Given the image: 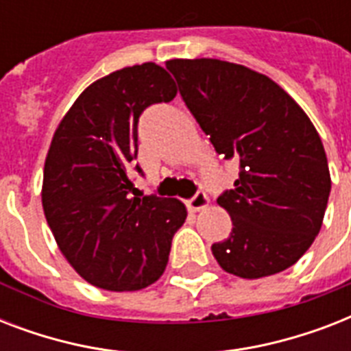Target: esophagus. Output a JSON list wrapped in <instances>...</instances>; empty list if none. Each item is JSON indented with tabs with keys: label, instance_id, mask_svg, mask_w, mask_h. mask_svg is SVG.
Returning <instances> with one entry per match:
<instances>
[{
	"label": "esophagus",
	"instance_id": "obj_1",
	"mask_svg": "<svg viewBox=\"0 0 351 351\" xmlns=\"http://www.w3.org/2000/svg\"><path fill=\"white\" fill-rule=\"evenodd\" d=\"M208 206H209V198L204 191H198L197 195L191 198V200H187V209H189V211H193V213L202 211V209H206Z\"/></svg>",
	"mask_w": 351,
	"mask_h": 351
}]
</instances>
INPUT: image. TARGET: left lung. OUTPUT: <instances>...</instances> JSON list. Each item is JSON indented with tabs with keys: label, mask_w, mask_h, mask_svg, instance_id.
<instances>
[{
	"label": "left lung",
	"mask_w": 351,
	"mask_h": 351,
	"mask_svg": "<svg viewBox=\"0 0 351 351\" xmlns=\"http://www.w3.org/2000/svg\"><path fill=\"white\" fill-rule=\"evenodd\" d=\"M182 100L239 178L217 202L233 230L211 245L224 271L242 278L293 266L321 231L332 189L321 136L299 104L264 74L198 58L165 63Z\"/></svg>",
	"instance_id": "8db88e82"
}]
</instances>
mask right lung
<instances>
[{
  "label": "right lung",
  "instance_id": "right-lung-1",
  "mask_svg": "<svg viewBox=\"0 0 351 351\" xmlns=\"http://www.w3.org/2000/svg\"><path fill=\"white\" fill-rule=\"evenodd\" d=\"M175 96V82L156 63L120 69L90 84L52 136L41 187L47 224L69 264L96 288L136 291L156 282L186 222L180 200L138 197L129 176L138 118Z\"/></svg>",
  "mask_w": 351,
  "mask_h": 351
}]
</instances>
